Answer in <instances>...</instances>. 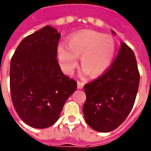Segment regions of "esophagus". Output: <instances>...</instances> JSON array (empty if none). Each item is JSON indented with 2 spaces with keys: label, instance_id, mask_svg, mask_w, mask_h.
I'll return each instance as SVG.
<instances>
[{
  "label": "esophagus",
  "instance_id": "obj_1",
  "mask_svg": "<svg viewBox=\"0 0 151 151\" xmlns=\"http://www.w3.org/2000/svg\"><path fill=\"white\" fill-rule=\"evenodd\" d=\"M83 86H84V83L79 82V81L77 82V87H78V89H82V88H83Z\"/></svg>",
  "mask_w": 151,
  "mask_h": 151
}]
</instances>
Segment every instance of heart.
<instances>
[{
	"instance_id": "obj_1",
	"label": "heart",
	"mask_w": 151,
	"mask_h": 151,
	"mask_svg": "<svg viewBox=\"0 0 151 151\" xmlns=\"http://www.w3.org/2000/svg\"><path fill=\"white\" fill-rule=\"evenodd\" d=\"M57 59L63 71L71 75L78 64L82 73L97 77L111 66L116 53V44L110 35L93 30H82L72 35L67 44L57 47Z\"/></svg>"
}]
</instances>
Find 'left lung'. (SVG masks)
Here are the masks:
<instances>
[{
    "instance_id": "left-lung-1",
    "label": "left lung",
    "mask_w": 151,
    "mask_h": 151,
    "mask_svg": "<svg viewBox=\"0 0 151 151\" xmlns=\"http://www.w3.org/2000/svg\"><path fill=\"white\" fill-rule=\"evenodd\" d=\"M139 81L134 52L121 41L110 67L84 86L86 101L82 110L88 125L99 132H109L118 128L132 109Z\"/></svg>"
}]
</instances>
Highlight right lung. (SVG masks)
<instances>
[{"mask_svg": "<svg viewBox=\"0 0 151 151\" xmlns=\"http://www.w3.org/2000/svg\"><path fill=\"white\" fill-rule=\"evenodd\" d=\"M60 33L46 26L24 38L10 61L13 106L26 124L45 129L55 123L77 82L63 73L57 60Z\"/></svg>", "mask_w": 151, "mask_h": 151, "instance_id": "right-lung-1", "label": "right lung"}]
</instances>
